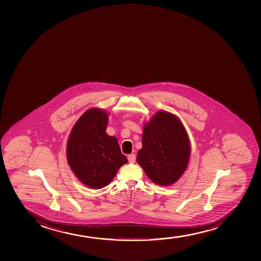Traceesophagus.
<instances>
[{
    "mask_svg": "<svg viewBox=\"0 0 261 261\" xmlns=\"http://www.w3.org/2000/svg\"><path fill=\"white\" fill-rule=\"evenodd\" d=\"M128 160H129V162L132 163V164H133V163L135 162V154H129V155H128Z\"/></svg>",
    "mask_w": 261,
    "mask_h": 261,
    "instance_id": "34e87169",
    "label": "esophagus"
}]
</instances>
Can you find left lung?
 I'll return each mask as SVG.
<instances>
[{
	"instance_id": "8db88e82",
	"label": "left lung",
	"mask_w": 261,
	"mask_h": 261,
	"mask_svg": "<svg viewBox=\"0 0 261 261\" xmlns=\"http://www.w3.org/2000/svg\"><path fill=\"white\" fill-rule=\"evenodd\" d=\"M137 162L153 183L168 186L185 173L191 156L189 136L181 120L159 111L144 125Z\"/></svg>"
}]
</instances>
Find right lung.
I'll return each mask as SVG.
<instances>
[{
	"mask_svg": "<svg viewBox=\"0 0 261 261\" xmlns=\"http://www.w3.org/2000/svg\"><path fill=\"white\" fill-rule=\"evenodd\" d=\"M109 114L100 108L85 111L73 126L67 142V161L75 177L92 189L111 183L128 162L116 137L106 133Z\"/></svg>",
	"mask_w": 261,
	"mask_h": 261,
	"instance_id": "right-lung-1",
	"label": "right lung"
}]
</instances>
